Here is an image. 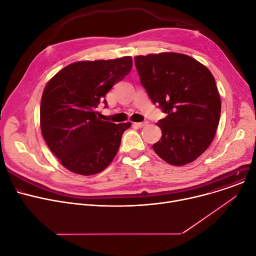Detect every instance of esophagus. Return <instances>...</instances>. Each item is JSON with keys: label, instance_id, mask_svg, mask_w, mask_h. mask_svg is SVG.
Masks as SVG:
<instances>
[{"label": "esophagus", "instance_id": "1", "mask_svg": "<svg viewBox=\"0 0 256 256\" xmlns=\"http://www.w3.org/2000/svg\"><path fill=\"white\" fill-rule=\"evenodd\" d=\"M146 124H148V122H138V123H133L134 126H136V127H138V128H142V127H144Z\"/></svg>", "mask_w": 256, "mask_h": 256}]
</instances>
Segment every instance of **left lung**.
<instances>
[{
    "mask_svg": "<svg viewBox=\"0 0 256 256\" xmlns=\"http://www.w3.org/2000/svg\"><path fill=\"white\" fill-rule=\"evenodd\" d=\"M134 61L150 98L166 114L157 123L162 136L153 144L155 153L174 166L196 160L213 142L220 120L213 74L183 54H150Z\"/></svg>",
    "mask_w": 256,
    "mask_h": 256,
    "instance_id": "left-lung-1",
    "label": "left lung"
}]
</instances>
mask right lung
I'll use <instances>...</instances> for the list:
<instances>
[{
	"label": "right lung",
	"instance_id": "right-lung-1",
	"mask_svg": "<svg viewBox=\"0 0 256 256\" xmlns=\"http://www.w3.org/2000/svg\"><path fill=\"white\" fill-rule=\"evenodd\" d=\"M132 58L72 63L50 80L40 105V127L52 154L68 170L92 176L116 157L130 122L102 121L96 110L112 86L131 71Z\"/></svg>",
	"mask_w": 256,
	"mask_h": 256
}]
</instances>
